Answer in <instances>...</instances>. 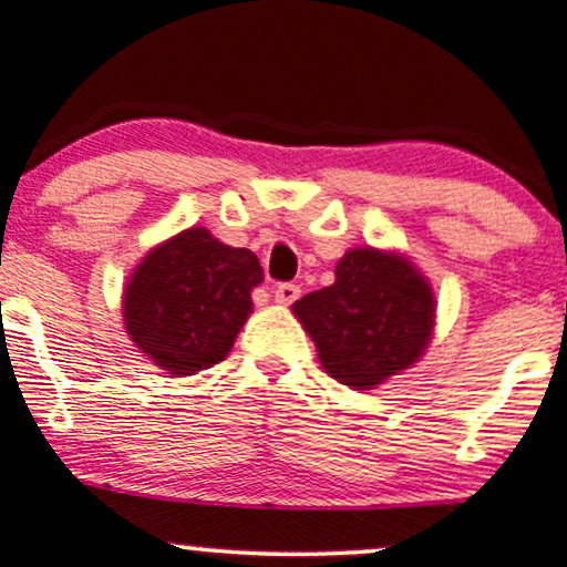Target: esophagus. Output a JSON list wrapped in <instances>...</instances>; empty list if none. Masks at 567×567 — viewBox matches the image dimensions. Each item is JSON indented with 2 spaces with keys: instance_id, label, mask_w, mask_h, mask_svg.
<instances>
[{
  "instance_id": "obj_1",
  "label": "esophagus",
  "mask_w": 567,
  "mask_h": 567,
  "mask_svg": "<svg viewBox=\"0 0 567 567\" xmlns=\"http://www.w3.org/2000/svg\"><path fill=\"white\" fill-rule=\"evenodd\" d=\"M298 296H301V288L293 282H279L277 288H274V301L282 303V307H290Z\"/></svg>"
}]
</instances>
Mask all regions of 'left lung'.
<instances>
[{"label":"left lung","mask_w":567,"mask_h":567,"mask_svg":"<svg viewBox=\"0 0 567 567\" xmlns=\"http://www.w3.org/2000/svg\"><path fill=\"white\" fill-rule=\"evenodd\" d=\"M293 315L336 382L374 390L427 350L435 298L401 252L354 247L336 264V282L298 298Z\"/></svg>","instance_id":"obj_1"}]
</instances>
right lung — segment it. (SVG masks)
<instances>
[{
	"label": "right lung",
	"instance_id": "add662e5",
	"mask_svg": "<svg viewBox=\"0 0 567 567\" xmlns=\"http://www.w3.org/2000/svg\"><path fill=\"white\" fill-rule=\"evenodd\" d=\"M264 282L255 252L185 228L142 258L123 290V326L136 350L172 377L220 363L252 312Z\"/></svg>",
	"mask_w": 567,
	"mask_h": 567
}]
</instances>
